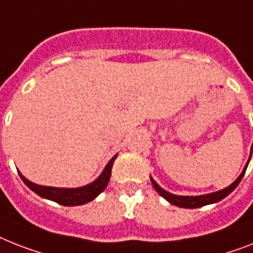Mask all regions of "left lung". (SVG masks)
<instances>
[{
	"instance_id": "8db88e82",
	"label": "left lung",
	"mask_w": 253,
	"mask_h": 253,
	"mask_svg": "<svg viewBox=\"0 0 253 253\" xmlns=\"http://www.w3.org/2000/svg\"><path fill=\"white\" fill-rule=\"evenodd\" d=\"M252 149H253V145L251 147V153H250V159H248L247 164L244 166L243 171L240 173V175L238 176L237 179L234 180L233 183L230 184L229 187L226 188H223V190H219V191H215V192H212V194H205V195H199V196H180V195H174V194H170L166 190H164L162 187H160L157 184L153 178L151 176V182L155 187V190L161 195L162 198L168 200L170 204L176 205V207H180V208H187V209H195V208H200V207H204V205H209V204H214V203H218L221 201L222 199H225L226 196H229L231 192H233L235 188H237L238 184L240 183V180L244 176V173H246V170H247V166L250 164V160L252 157Z\"/></svg>"
}]
</instances>
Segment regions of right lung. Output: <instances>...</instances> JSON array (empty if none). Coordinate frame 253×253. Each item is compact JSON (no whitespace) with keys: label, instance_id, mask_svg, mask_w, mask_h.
I'll list each match as a JSON object with an SVG mask.
<instances>
[{"label":"right lung","instance_id":"1","mask_svg":"<svg viewBox=\"0 0 253 253\" xmlns=\"http://www.w3.org/2000/svg\"><path fill=\"white\" fill-rule=\"evenodd\" d=\"M117 159V155L113 157L110 161L106 164L105 169L102 170V173L93 180L91 183L85 184V186L77 187V188H63V187H50V186H40L34 182H31L23 175L19 173V176L24 182L28 188L34 191L35 194H38L39 196L48 200L55 201L61 205L65 207H75V205H83L87 204L93 199H96L98 195L101 194L102 191L105 190L108 186L109 180H110V175H112V168L113 162Z\"/></svg>","mask_w":253,"mask_h":253}]
</instances>
